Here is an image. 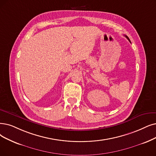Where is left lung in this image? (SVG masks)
<instances>
[{"label":"left lung","instance_id":"8db88e82","mask_svg":"<svg viewBox=\"0 0 156 156\" xmlns=\"http://www.w3.org/2000/svg\"><path fill=\"white\" fill-rule=\"evenodd\" d=\"M126 36V38H127V40H129V41H130V40H129V38H128V37H127V36ZM130 43H131V42H130Z\"/></svg>","mask_w":156,"mask_h":156}]
</instances>
